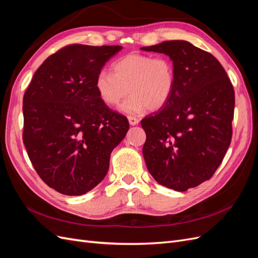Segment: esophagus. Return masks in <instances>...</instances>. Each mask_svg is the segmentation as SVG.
Returning a JSON list of instances; mask_svg holds the SVG:
<instances>
[{"instance_id": "obj_1", "label": "esophagus", "mask_w": 258, "mask_h": 258, "mask_svg": "<svg viewBox=\"0 0 258 258\" xmlns=\"http://www.w3.org/2000/svg\"><path fill=\"white\" fill-rule=\"evenodd\" d=\"M128 120H129V123L131 124V126H136V124H138L140 121L135 116H128Z\"/></svg>"}]
</instances>
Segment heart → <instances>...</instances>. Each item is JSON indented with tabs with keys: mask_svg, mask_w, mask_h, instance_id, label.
<instances>
[{
	"mask_svg": "<svg viewBox=\"0 0 258 258\" xmlns=\"http://www.w3.org/2000/svg\"><path fill=\"white\" fill-rule=\"evenodd\" d=\"M113 74L102 70L95 80L100 100L116 106L131 93L121 105L128 114L158 111L166 105L175 88L176 73L173 61L167 56L153 57L145 53H128L112 64Z\"/></svg>",
	"mask_w": 258,
	"mask_h": 258,
	"instance_id": "heart-1",
	"label": "heart"
}]
</instances>
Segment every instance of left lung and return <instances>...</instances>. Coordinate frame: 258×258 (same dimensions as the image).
Listing matches in <instances>:
<instances>
[{
    "instance_id": "obj_1",
    "label": "left lung",
    "mask_w": 258,
    "mask_h": 258,
    "mask_svg": "<svg viewBox=\"0 0 258 258\" xmlns=\"http://www.w3.org/2000/svg\"><path fill=\"white\" fill-rule=\"evenodd\" d=\"M141 49L168 54L176 73L166 105L141 120L146 167L160 185L185 191L212 177L224 159L232 137L235 90L213 54L188 42Z\"/></svg>"
}]
</instances>
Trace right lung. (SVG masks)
<instances>
[{
    "label": "right lung",
    "instance_id": "obj_1",
    "mask_svg": "<svg viewBox=\"0 0 258 258\" xmlns=\"http://www.w3.org/2000/svg\"><path fill=\"white\" fill-rule=\"evenodd\" d=\"M122 47L71 44L46 59L23 96L22 140L36 173L51 188L80 196L107 173L129 129L100 100L95 80Z\"/></svg>",
    "mask_w": 258,
    "mask_h": 258
}]
</instances>
